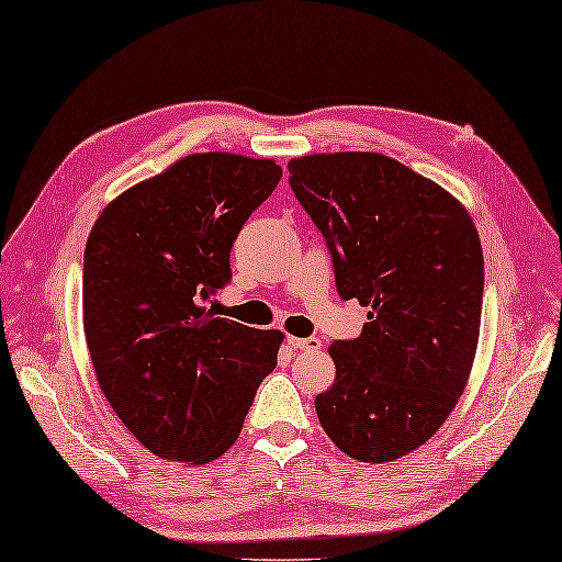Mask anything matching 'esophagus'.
Listing matches in <instances>:
<instances>
[{
    "label": "esophagus",
    "instance_id": "34e87169",
    "mask_svg": "<svg viewBox=\"0 0 562 562\" xmlns=\"http://www.w3.org/2000/svg\"><path fill=\"white\" fill-rule=\"evenodd\" d=\"M289 345H291V349H295V351H317L319 347V339H315V337H307V339H303V337H289Z\"/></svg>",
    "mask_w": 562,
    "mask_h": 562
}]
</instances>
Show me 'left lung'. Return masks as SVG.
<instances>
[{"label":"left lung","instance_id":"obj_1","mask_svg":"<svg viewBox=\"0 0 562 562\" xmlns=\"http://www.w3.org/2000/svg\"><path fill=\"white\" fill-rule=\"evenodd\" d=\"M289 171L339 295L369 307L361 337L329 345L337 375L317 419L357 461H395L437 434L471 378L485 283L475 223L437 181L378 153L305 155Z\"/></svg>","mask_w":562,"mask_h":562}]
</instances>
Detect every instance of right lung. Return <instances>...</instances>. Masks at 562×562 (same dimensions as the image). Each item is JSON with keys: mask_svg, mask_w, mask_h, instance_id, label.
<instances>
[{"mask_svg": "<svg viewBox=\"0 0 562 562\" xmlns=\"http://www.w3.org/2000/svg\"><path fill=\"white\" fill-rule=\"evenodd\" d=\"M281 179L273 159L196 153L125 189L85 249V337L97 381L147 451L211 463L237 441L279 329L217 317L231 249Z\"/></svg>", "mask_w": 562, "mask_h": 562, "instance_id": "1", "label": "right lung"}]
</instances>
